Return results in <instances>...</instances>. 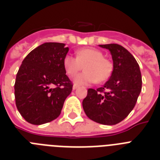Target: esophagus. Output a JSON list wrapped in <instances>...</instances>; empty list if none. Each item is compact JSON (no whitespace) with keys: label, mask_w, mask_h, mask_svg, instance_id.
Instances as JSON below:
<instances>
[{"label":"esophagus","mask_w":160,"mask_h":160,"mask_svg":"<svg viewBox=\"0 0 160 160\" xmlns=\"http://www.w3.org/2000/svg\"><path fill=\"white\" fill-rule=\"evenodd\" d=\"M77 88H78V85H76V84H74L73 86V90H76V89Z\"/></svg>","instance_id":"1"}]
</instances>
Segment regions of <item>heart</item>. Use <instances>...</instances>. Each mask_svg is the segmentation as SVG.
I'll use <instances>...</instances> for the list:
<instances>
[{"label":"heart","mask_w":160,"mask_h":160,"mask_svg":"<svg viewBox=\"0 0 160 160\" xmlns=\"http://www.w3.org/2000/svg\"><path fill=\"white\" fill-rule=\"evenodd\" d=\"M77 57L66 55L63 65L68 75L73 76L85 66L83 73L73 78L77 85H87L107 81L111 77L113 65L110 60L103 58L102 52L94 48H84L76 52Z\"/></svg>","instance_id":"1"}]
</instances>
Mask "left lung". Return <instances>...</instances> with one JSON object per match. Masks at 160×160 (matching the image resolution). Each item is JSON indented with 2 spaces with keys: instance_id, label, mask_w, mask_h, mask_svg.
I'll use <instances>...</instances> for the list:
<instances>
[{
  "instance_id": "left-lung-1",
  "label": "left lung",
  "mask_w": 160,
  "mask_h": 160,
  "mask_svg": "<svg viewBox=\"0 0 160 160\" xmlns=\"http://www.w3.org/2000/svg\"><path fill=\"white\" fill-rule=\"evenodd\" d=\"M112 56L113 71L102 87L89 89L82 101L90 119L103 125H115L135 107L142 90L139 66L128 49L118 44L99 45Z\"/></svg>"
}]
</instances>
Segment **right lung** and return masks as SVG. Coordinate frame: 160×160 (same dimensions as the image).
<instances>
[{
	"instance_id": "obj_1",
	"label": "right lung",
	"mask_w": 160,
	"mask_h": 160,
	"mask_svg": "<svg viewBox=\"0 0 160 160\" xmlns=\"http://www.w3.org/2000/svg\"><path fill=\"white\" fill-rule=\"evenodd\" d=\"M64 43L46 42L25 57L14 85L20 114L33 125L49 122L60 115L72 85L63 65L69 51Z\"/></svg>"
}]
</instances>
